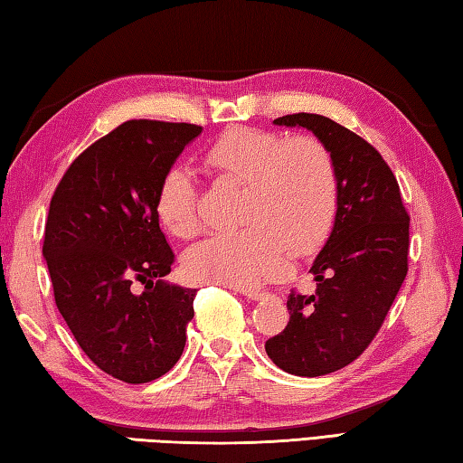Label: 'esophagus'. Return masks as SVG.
I'll return each instance as SVG.
<instances>
[{"mask_svg":"<svg viewBox=\"0 0 463 463\" xmlns=\"http://www.w3.org/2000/svg\"><path fill=\"white\" fill-rule=\"evenodd\" d=\"M233 292H240L241 296H246L250 300H261L264 298V292L258 290V288H243V286H228Z\"/></svg>","mask_w":463,"mask_h":463,"instance_id":"1","label":"esophagus"}]
</instances>
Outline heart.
I'll return each mask as SVG.
<instances>
[{"instance_id": "b5f03b06", "label": "heart", "mask_w": 463, "mask_h": 463, "mask_svg": "<svg viewBox=\"0 0 463 463\" xmlns=\"http://www.w3.org/2000/svg\"><path fill=\"white\" fill-rule=\"evenodd\" d=\"M207 165L223 181L241 183V228L217 232L183 254L194 282L256 286L288 272V250L317 251L333 230L338 207V173L333 155L312 137L248 127L225 130L207 151ZM156 213L179 238L202 225L199 194L185 167L163 177Z\"/></svg>"}]
</instances>
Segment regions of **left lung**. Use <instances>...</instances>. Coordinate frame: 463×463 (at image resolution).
<instances>
[{"label":"left lung","instance_id":"obj_1","mask_svg":"<svg viewBox=\"0 0 463 463\" xmlns=\"http://www.w3.org/2000/svg\"><path fill=\"white\" fill-rule=\"evenodd\" d=\"M274 125L310 130L338 173L333 230L310 268L317 292L288 296L290 322L266 343L276 367L320 377L353 363L379 333L407 276L409 215L393 171L353 130L310 112Z\"/></svg>","mask_w":463,"mask_h":463}]
</instances>
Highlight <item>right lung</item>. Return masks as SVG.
I'll return each mask as SVG.
<instances>
[{"label": "right lung", "mask_w": 463, "mask_h": 463, "mask_svg": "<svg viewBox=\"0 0 463 463\" xmlns=\"http://www.w3.org/2000/svg\"><path fill=\"white\" fill-rule=\"evenodd\" d=\"M202 130L128 120L70 165L50 202L42 254L56 307L86 356L125 383L159 379L185 348L197 290L165 280L175 254L156 195Z\"/></svg>", "instance_id": "1"}]
</instances>
